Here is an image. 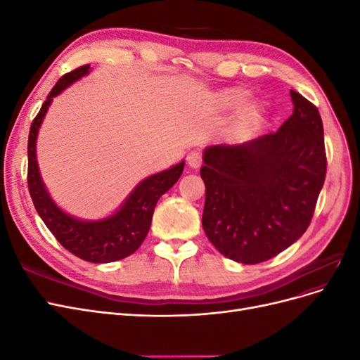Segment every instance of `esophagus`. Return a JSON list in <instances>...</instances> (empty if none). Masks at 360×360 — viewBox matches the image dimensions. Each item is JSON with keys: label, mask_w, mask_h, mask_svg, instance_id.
I'll list each match as a JSON object with an SVG mask.
<instances>
[{"label": "esophagus", "mask_w": 360, "mask_h": 360, "mask_svg": "<svg viewBox=\"0 0 360 360\" xmlns=\"http://www.w3.org/2000/svg\"><path fill=\"white\" fill-rule=\"evenodd\" d=\"M186 160H188V163H189V167L198 168V167H201V163H202V155L200 153V151L193 150V151H191V153L188 155Z\"/></svg>", "instance_id": "obj_1"}]
</instances>
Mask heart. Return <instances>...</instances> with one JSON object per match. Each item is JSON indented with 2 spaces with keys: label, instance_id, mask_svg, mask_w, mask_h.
Here are the masks:
<instances>
[{
  "label": "heart",
  "instance_id": "heart-1",
  "mask_svg": "<svg viewBox=\"0 0 360 360\" xmlns=\"http://www.w3.org/2000/svg\"><path fill=\"white\" fill-rule=\"evenodd\" d=\"M248 99V93L240 89H233V90H226L219 96V102L226 110H236V108L242 106ZM258 117V110L254 106L248 108V110L243 112V122L245 123H252L254 120Z\"/></svg>",
  "mask_w": 360,
  "mask_h": 360
}]
</instances>
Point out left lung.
I'll return each mask as SVG.
<instances>
[{"mask_svg": "<svg viewBox=\"0 0 360 360\" xmlns=\"http://www.w3.org/2000/svg\"><path fill=\"white\" fill-rule=\"evenodd\" d=\"M292 115L276 132L204 150L202 228L226 258L258 264L291 246L311 224L326 179L317 106L291 90Z\"/></svg>", "mask_w": 360, "mask_h": 360, "instance_id": "obj_1", "label": "left lung"}]
</instances>
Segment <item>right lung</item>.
<instances>
[{
  "instance_id": "obj_1",
  "label": "right lung",
  "mask_w": 360,
  "mask_h": 360,
  "mask_svg": "<svg viewBox=\"0 0 360 360\" xmlns=\"http://www.w3.org/2000/svg\"><path fill=\"white\" fill-rule=\"evenodd\" d=\"M89 69L90 64H85V66L63 75L58 82L53 85L46 101L43 102L36 118L32 120L28 135L27 181L32 204H34L39 216L63 248L89 263H112V261L132 255L144 242L150 230L156 202L180 179L184 162L141 181L135 191L129 195L122 209L103 221L85 222L61 212L51 200L40 179L36 159V139L52 97L60 94L72 82L89 73Z\"/></svg>"
}]
</instances>
